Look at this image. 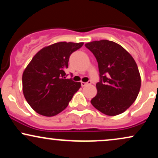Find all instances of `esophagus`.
<instances>
[{
    "mask_svg": "<svg viewBox=\"0 0 158 158\" xmlns=\"http://www.w3.org/2000/svg\"><path fill=\"white\" fill-rule=\"evenodd\" d=\"M90 83H91V81H88V82H84V81H81V86L84 87V86H85V85H88V84H90Z\"/></svg>",
    "mask_w": 158,
    "mask_h": 158,
    "instance_id": "obj_1",
    "label": "esophagus"
}]
</instances>
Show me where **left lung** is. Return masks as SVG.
<instances>
[{
  "instance_id": "8db88e82",
  "label": "left lung",
  "mask_w": 158,
  "mask_h": 158,
  "mask_svg": "<svg viewBox=\"0 0 158 158\" xmlns=\"http://www.w3.org/2000/svg\"><path fill=\"white\" fill-rule=\"evenodd\" d=\"M93 52L99 67L100 81L97 95L90 102L108 116L123 113L137 99L141 78L135 59L121 45L108 40L85 44Z\"/></svg>"
}]
</instances>
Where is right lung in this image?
<instances>
[{"instance_id":"1","label":"right lung","mask_w":158,"mask_h":158,"mask_svg":"<svg viewBox=\"0 0 158 158\" xmlns=\"http://www.w3.org/2000/svg\"><path fill=\"white\" fill-rule=\"evenodd\" d=\"M84 43L61 41L39 50L25 68L23 93L38 114L53 117L67 108L81 83L66 79L70 56Z\"/></svg>"}]
</instances>
